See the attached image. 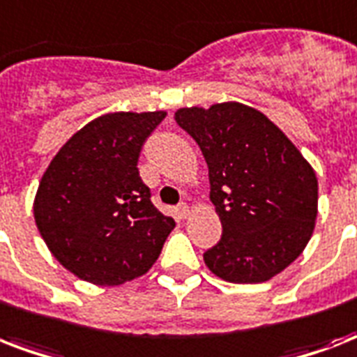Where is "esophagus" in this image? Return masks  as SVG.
Wrapping results in <instances>:
<instances>
[{
  "mask_svg": "<svg viewBox=\"0 0 357 357\" xmlns=\"http://www.w3.org/2000/svg\"><path fill=\"white\" fill-rule=\"evenodd\" d=\"M176 215H178L179 218H187L189 217V206L185 204V202H181L178 207H176Z\"/></svg>",
  "mask_w": 357,
  "mask_h": 357,
  "instance_id": "esophagus-1",
  "label": "esophagus"
}]
</instances>
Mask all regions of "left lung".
I'll use <instances>...</instances> for the list:
<instances>
[{"label": "left lung", "instance_id": "1", "mask_svg": "<svg viewBox=\"0 0 357 357\" xmlns=\"http://www.w3.org/2000/svg\"><path fill=\"white\" fill-rule=\"evenodd\" d=\"M176 122L206 157L222 237L204 252L213 274L261 283L293 263L311 238L319 185L278 126L237 102L179 109Z\"/></svg>", "mask_w": 357, "mask_h": 357}]
</instances>
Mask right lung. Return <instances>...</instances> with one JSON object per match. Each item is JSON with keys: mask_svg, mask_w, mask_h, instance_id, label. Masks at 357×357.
Returning a JSON list of instances; mask_svg holds the SVG:
<instances>
[{"mask_svg": "<svg viewBox=\"0 0 357 357\" xmlns=\"http://www.w3.org/2000/svg\"><path fill=\"white\" fill-rule=\"evenodd\" d=\"M167 113H111L89 122L53 157L38 185L36 228L55 259L96 285L148 272L176 222L139 176L146 139Z\"/></svg>", "mask_w": 357, "mask_h": 357, "instance_id": "right-lung-1", "label": "right lung"}]
</instances>
